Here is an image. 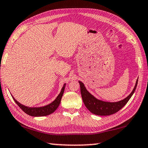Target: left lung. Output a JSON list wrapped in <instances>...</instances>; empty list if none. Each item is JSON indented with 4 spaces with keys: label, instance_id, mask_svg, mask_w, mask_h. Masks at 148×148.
Listing matches in <instances>:
<instances>
[{
    "label": "left lung",
    "instance_id": "1",
    "mask_svg": "<svg viewBox=\"0 0 148 148\" xmlns=\"http://www.w3.org/2000/svg\"><path fill=\"white\" fill-rule=\"evenodd\" d=\"M138 79L132 93L127 97H126L125 99L115 103L105 102L97 99L87 91L84 84L79 81V85H80L81 95L84 103L89 111L92 112L93 114H97V115L107 116L116 113V112L121 110L122 108L127 103L129 99L132 97L133 93H134L138 84Z\"/></svg>",
    "mask_w": 148,
    "mask_h": 148
}]
</instances>
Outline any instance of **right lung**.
I'll return each mask as SVG.
<instances>
[{
	"label": "right lung",
	"instance_id": "obj_1",
	"mask_svg": "<svg viewBox=\"0 0 148 148\" xmlns=\"http://www.w3.org/2000/svg\"><path fill=\"white\" fill-rule=\"evenodd\" d=\"M64 84V86L62 87L61 91H60V94L57 96V97L56 98V99L53 102L51 103L49 105H46L45 107H37V108H30L25 107L24 105L20 104V103H18L14 98L13 97V99L16 102V103L17 104L19 107L20 108L22 111L25 112V113L27 114L28 115L32 116H47L49 115L55 111L57 109L58 105L60 103V101H61V98L62 97L63 93L64 91L65 88Z\"/></svg>",
	"mask_w": 148,
	"mask_h": 148
}]
</instances>
